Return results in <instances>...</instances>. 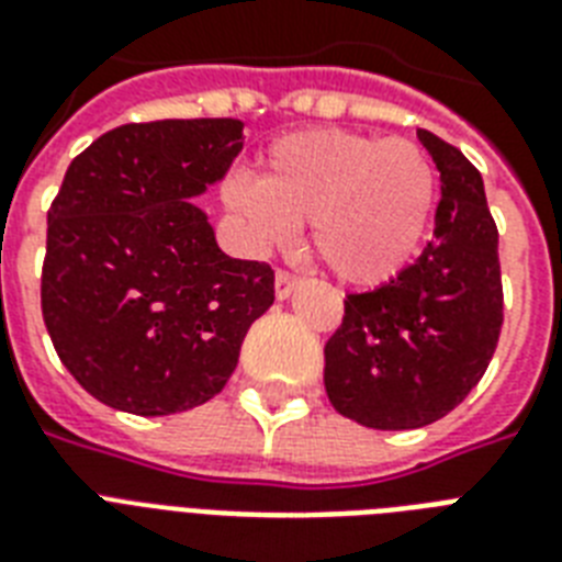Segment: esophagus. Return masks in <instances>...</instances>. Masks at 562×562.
I'll return each mask as SVG.
<instances>
[{
	"instance_id": "1",
	"label": "esophagus",
	"mask_w": 562,
	"mask_h": 562,
	"mask_svg": "<svg viewBox=\"0 0 562 562\" xmlns=\"http://www.w3.org/2000/svg\"><path fill=\"white\" fill-rule=\"evenodd\" d=\"M297 289V277L289 271H277V282H273V291H277V300H289L291 291Z\"/></svg>"
}]
</instances>
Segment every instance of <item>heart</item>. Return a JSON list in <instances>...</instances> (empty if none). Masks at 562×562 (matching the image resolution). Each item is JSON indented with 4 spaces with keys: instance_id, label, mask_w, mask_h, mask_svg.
<instances>
[{
    "instance_id": "b5f03b06",
    "label": "heart",
    "mask_w": 562,
    "mask_h": 562,
    "mask_svg": "<svg viewBox=\"0 0 562 562\" xmlns=\"http://www.w3.org/2000/svg\"><path fill=\"white\" fill-rule=\"evenodd\" d=\"M224 203L256 247H289L308 224L312 254L338 280L382 285L426 245L437 169L411 139L306 131L277 139L256 180L229 178Z\"/></svg>"
}]
</instances>
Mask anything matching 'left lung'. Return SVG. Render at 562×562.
Here are the masks:
<instances>
[{"label": "left lung", "mask_w": 562, "mask_h": 562, "mask_svg": "<svg viewBox=\"0 0 562 562\" xmlns=\"http://www.w3.org/2000/svg\"><path fill=\"white\" fill-rule=\"evenodd\" d=\"M440 171L435 238L400 277L347 294L326 341L324 384L338 414L405 431L446 417L479 384L502 333L498 229L479 169L417 131Z\"/></svg>", "instance_id": "left-lung-1"}]
</instances>
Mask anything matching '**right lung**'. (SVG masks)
I'll use <instances>...</instances> for the list:
<instances>
[{
    "label": "right lung",
    "mask_w": 562,
    "mask_h": 562,
    "mask_svg": "<svg viewBox=\"0 0 562 562\" xmlns=\"http://www.w3.org/2000/svg\"><path fill=\"white\" fill-rule=\"evenodd\" d=\"M238 119H162L99 136L48 210L43 321L95 400L139 417L198 408L227 384L273 271L233 259L192 198L245 145Z\"/></svg>",
    "instance_id": "1"
}]
</instances>
